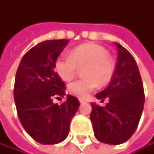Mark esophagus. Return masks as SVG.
Listing matches in <instances>:
<instances>
[{
  "label": "esophagus",
  "instance_id": "obj_1",
  "mask_svg": "<svg viewBox=\"0 0 154 154\" xmlns=\"http://www.w3.org/2000/svg\"><path fill=\"white\" fill-rule=\"evenodd\" d=\"M79 103H86L87 102V99H85V98H79Z\"/></svg>",
  "mask_w": 154,
  "mask_h": 154
}]
</instances>
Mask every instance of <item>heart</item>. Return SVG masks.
Wrapping results in <instances>:
<instances>
[{
	"label": "heart",
	"mask_w": 154,
	"mask_h": 154,
	"mask_svg": "<svg viewBox=\"0 0 154 154\" xmlns=\"http://www.w3.org/2000/svg\"><path fill=\"white\" fill-rule=\"evenodd\" d=\"M108 55L107 50L103 46L96 43H84L75 47L70 55H60L55 60L54 69L63 80L70 81L75 78L79 67L85 66L83 68L85 76L68 86L71 94L84 98L99 85L105 86L113 79L115 66Z\"/></svg>",
	"instance_id": "1"
}]
</instances>
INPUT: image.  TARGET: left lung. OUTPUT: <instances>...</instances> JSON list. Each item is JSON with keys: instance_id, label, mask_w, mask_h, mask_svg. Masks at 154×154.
Wrapping results in <instances>:
<instances>
[{"instance_id": "left-lung-1", "label": "left lung", "mask_w": 154, "mask_h": 154, "mask_svg": "<svg viewBox=\"0 0 154 154\" xmlns=\"http://www.w3.org/2000/svg\"><path fill=\"white\" fill-rule=\"evenodd\" d=\"M117 63L109 86L96 94L105 106L92 103L91 120L96 139L103 143L117 145L126 142L137 129L144 107L141 76L134 57L119 43Z\"/></svg>"}]
</instances>
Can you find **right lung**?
Instances as JSON below:
<instances>
[{"label":"right lung","mask_w":154,"mask_h":154,"mask_svg":"<svg viewBox=\"0 0 154 154\" xmlns=\"http://www.w3.org/2000/svg\"><path fill=\"white\" fill-rule=\"evenodd\" d=\"M68 39L45 40L22 57L15 75L14 98L17 115L25 130L41 144H56L67 137L72 117L79 107L78 98H63L66 84L54 71V63Z\"/></svg>","instance_id":"right-lung-1"}]
</instances>
